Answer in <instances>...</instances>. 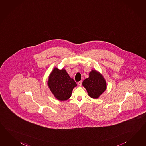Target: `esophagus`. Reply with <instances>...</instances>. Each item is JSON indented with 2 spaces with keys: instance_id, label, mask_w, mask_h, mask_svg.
<instances>
[{
  "instance_id": "1",
  "label": "esophagus",
  "mask_w": 146,
  "mask_h": 146,
  "mask_svg": "<svg viewBox=\"0 0 146 146\" xmlns=\"http://www.w3.org/2000/svg\"><path fill=\"white\" fill-rule=\"evenodd\" d=\"M78 84L79 86H82V81H80V82H78Z\"/></svg>"
}]
</instances>
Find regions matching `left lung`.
I'll return each mask as SVG.
<instances>
[{
	"label": "left lung",
	"mask_w": 146,
	"mask_h": 146,
	"mask_svg": "<svg viewBox=\"0 0 146 146\" xmlns=\"http://www.w3.org/2000/svg\"><path fill=\"white\" fill-rule=\"evenodd\" d=\"M82 85L86 89L88 95L92 98H98L106 89V82L102 76L96 70H92L89 77L84 80Z\"/></svg>",
	"instance_id": "1"
}]
</instances>
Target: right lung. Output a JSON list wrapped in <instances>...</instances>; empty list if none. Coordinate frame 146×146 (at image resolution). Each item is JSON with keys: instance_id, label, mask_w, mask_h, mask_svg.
<instances>
[{"instance_id": "obj_1", "label": "right lung", "mask_w": 146, "mask_h": 146, "mask_svg": "<svg viewBox=\"0 0 146 146\" xmlns=\"http://www.w3.org/2000/svg\"><path fill=\"white\" fill-rule=\"evenodd\" d=\"M48 85L55 97L60 101L69 98L73 88L77 86L76 82L64 69L59 70L56 68L50 75Z\"/></svg>"}]
</instances>
